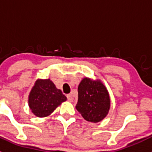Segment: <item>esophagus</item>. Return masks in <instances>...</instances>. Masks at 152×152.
Instances as JSON below:
<instances>
[{"mask_svg":"<svg viewBox=\"0 0 152 152\" xmlns=\"http://www.w3.org/2000/svg\"><path fill=\"white\" fill-rule=\"evenodd\" d=\"M67 98H68V101L72 102L73 100V96H72V94H68L67 95Z\"/></svg>","mask_w":152,"mask_h":152,"instance_id":"1","label":"esophagus"}]
</instances>
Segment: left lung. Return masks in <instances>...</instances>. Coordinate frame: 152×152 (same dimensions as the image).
<instances>
[{"instance_id":"8db88e82","label":"left lung","mask_w":152,"mask_h":152,"mask_svg":"<svg viewBox=\"0 0 152 152\" xmlns=\"http://www.w3.org/2000/svg\"><path fill=\"white\" fill-rule=\"evenodd\" d=\"M76 109L85 120L99 123L107 116L110 108L108 90L99 79L84 77L78 85Z\"/></svg>"}]
</instances>
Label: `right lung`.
I'll use <instances>...</instances> for the list:
<instances>
[{"mask_svg":"<svg viewBox=\"0 0 152 152\" xmlns=\"http://www.w3.org/2000/svg\"><path fill=\"white\" fill-rule=\"evenodd\" d=\"M66 100V96L50 79H37L29 92L28 105L35 116L42 118L51 115Z\"/></svg>","mask_w":152,"mask_h":152,"instance_id":"1","label":"right lung"}]
</instances>
